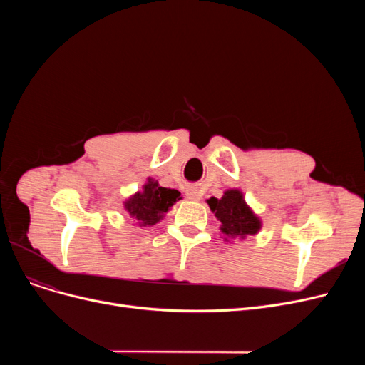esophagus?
Here are the masks:
<instances>
[{"label": "esophagus", "mask_w": 365, "mask_h": 365, "mask_svg": "<svg viewBox=\"0 0 365 365\" xmlns=\"http://www.w3.org/2000/svg\"><path fill=\"white\" fill-rule=\"evenodd\" d=\"M186 197H187L189 200H192V201H198V200L201 198V195L198 194L197 189H187V190H186Z\"/></svg>", "instance_id": "esophagus-1"}]
</instances>
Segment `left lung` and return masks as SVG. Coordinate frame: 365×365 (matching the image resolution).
<instances>
[{"label": "left lung", "instance_id": "obj_1", "mask_svg": "<svg viewBox=\"0 0 365 365\" xmlns=\"http://www.w3.org/2000/svg\"><path fill=\"white\" fill-rule=\"evenodd\" d=\"M213 215L222 222L220 231L227 237L255 235L260 229V220L252 212L237 189L226 190L225 195L207 200Z\"/></svg>", "mask_w": 365, "mask_h": 365}]
</instances>
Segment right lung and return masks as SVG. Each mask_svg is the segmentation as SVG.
<instances>
[{"mask_svg": "<svg viewBox=\"0 0 365 365\" xmlns=\"http://www.w3.org/2000/svg\"><path fill=\"white\" fill-rule=\"evenodd\" d=\"M178 200H180L179 190L161 187L157 182L149 179L143 186V192L133 195L125 201L124 207L130 217L139 222V226H152L163 219L164 213Z\"/></svg>", "mask_w": 365, "mask_h": 365, "instance_id": "obj_1", "label": "right lung"}]
</instances>
